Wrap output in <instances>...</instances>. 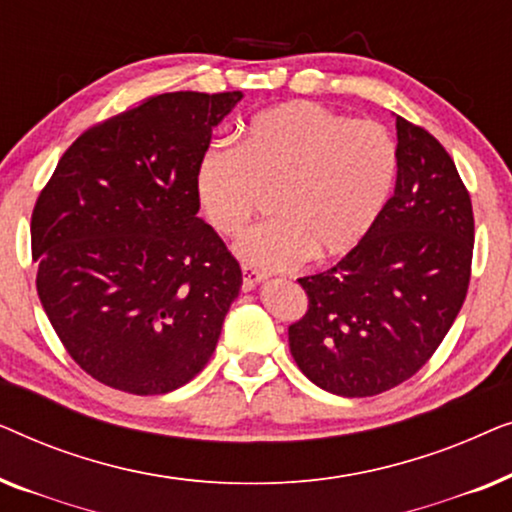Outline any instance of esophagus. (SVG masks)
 Segmentation results:
<instances>
[{"label": "esophagus", "instance_id": "1", "mask_svg": "<svg viewBox=\"0 0 512 512\" xmlns=\"http://www.w3.org/2000/svg\"><path fill=\"white\" fill-rule=\"evenodd\" d=\"M242 286H244V291H251L254 289L256 284H261L263 279H265V275L261 270H256V268H249V265H244L242 268Z\"/></svg>", "mask_w": 512, "mask_h": 512}]
</instances>
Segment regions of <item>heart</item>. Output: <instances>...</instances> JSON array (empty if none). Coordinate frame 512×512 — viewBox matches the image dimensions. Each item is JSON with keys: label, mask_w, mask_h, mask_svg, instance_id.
<instances>
[{"label": "heart", "mask_w": 512, "mask_h": 512, "mask_svg": "<svg viewBox=\"0 0 512 512\" xmlns=\"http://www.w3.org/2000/svg\"><path fill=\"white\" fill-rule=\"evenodd\" d=\"M398 174L391 132L314 102H286L244 125L240 144L212 142L195 167L209 226L237 235L265 193L275 219L244 230L235 254L263 270L338 258L366 240Z\"/></svg>", "instance_id": "heart-1"}]
</instances>
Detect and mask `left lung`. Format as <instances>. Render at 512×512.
I'll use <instances>...</instances> for the list:
<instances>
[{
	"label": "left lung",
	"mask_w": 512,
	"mask_h": 512,
	"mask_svg": "<svg viewBox=\"0 0 512 512\" xmlns=\"http://www.w3.org/2000/svg\"><path fill=\"white\" fill-rule=\"evenodd\" d=\"M398 174L387 207L331 270L300 277L305 317L289 326L298 368L347 398L375 396L431 359L464 305L473 207L450 153L396 116Z\"/></svg>",
	"instance_id": "8db88e82"
}]
</instances>
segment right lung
<instances>
[{
    "label": "right lung",
    "instance_id": "add662e5",
    "mask_svg": "<svg viewBox=\"0 0 512 512\" xmlns=\"http://www.w3.org/2000/svg\"><path fill=\"white\" fill-rule=\"evenodd\" d=\"M233 93H165L83 132L32 212L37 293L69 356L137 396L191 382L242 270L198 216L195 167Z\"/></svg>",
    "mask_w": 512,
    "mask_h": 512
}]
</instances>
